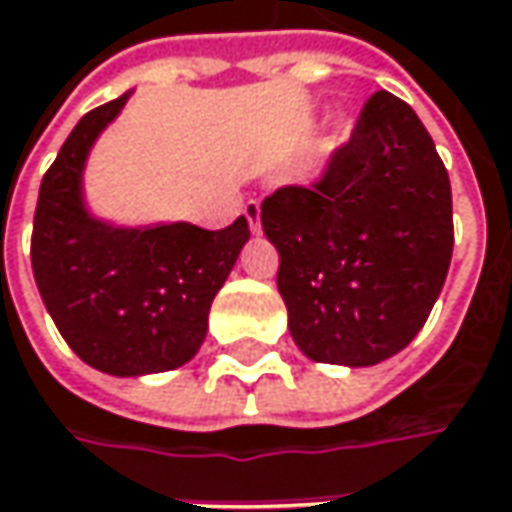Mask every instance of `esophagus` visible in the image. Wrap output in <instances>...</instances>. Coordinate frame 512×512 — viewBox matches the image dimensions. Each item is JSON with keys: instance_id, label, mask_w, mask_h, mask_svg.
<instances>
[{"instance_id": "34e87169", "label": "esophagus", "mask_w": 512, "mask_h": 512, "mask_svg": "<svg viewBox=\"0 0 512 512\" xmlns=\"http://www.w3.org/2000/svg\"><path fill=\"white\" fill-rule=\"evenodd\" d=\"M243 214H246V220H249V228L252 231H260V202L257 199H249L246 205H243Z\"/></svg>"}]
</instances>
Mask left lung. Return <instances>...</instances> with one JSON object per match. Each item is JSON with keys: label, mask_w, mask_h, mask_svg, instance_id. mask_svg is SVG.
I'll list each match as a JSON object with an SVG mask.
<instances>
[{"label": "left lung", "mask_w": 512, "mask_h": 512, "mask_svg": "<svg viewBox=\"0 0 512 512\" xmlns=\"http://www.w3.org/2000/svg\"><path fill=\"white\" fill-rule=\"evenodd\" d=\"M278 292L304 356L376 365L420 333L452 260V188L435 141L397 95L374 92L345 144L304 185L260 202Z\"/></svg>", "instance_id": "1"}]
</instances>
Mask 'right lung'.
<instances>
[{
  "label": "right lung",
  "instance_id": "obj_1",
  "mask_svg": "<svg viewBox=\"0 0 512 512\" xmlns=\"http://www.w3.org/2000/svg\"><path fill=\"white\" fill-rule=\"evenodd\" d=\"M127 95L86 112L43 176L31 269L60 336L77 356L115 376L173 371L194 359L208 310L249 240L246 217L208 231L191 223L109 228L86 217L80 170L95 136Z\"/></svg>",
  "mask_w": 512,
  "mask_h": 512
}]
</instances>
